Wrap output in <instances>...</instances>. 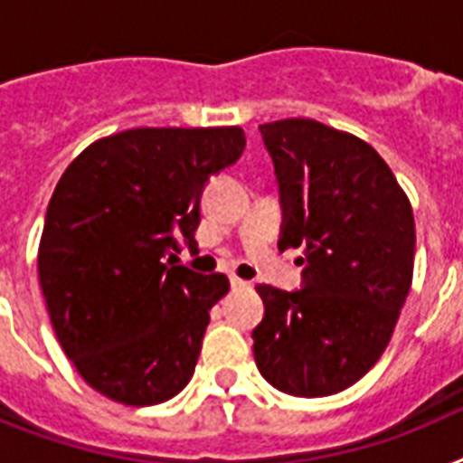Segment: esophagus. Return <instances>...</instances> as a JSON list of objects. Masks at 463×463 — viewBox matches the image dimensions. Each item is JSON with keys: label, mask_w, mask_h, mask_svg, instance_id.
Wrapping results in <instances>:
<instances>
[{"label": "esophagus", "mask_w": 463, "mask_h": 463, "mask_svg": "<svg viewBox=\"0 0 463 463\" xmlns=\"http://www.w3.org/2000/svg\"><path fill=\"white\" fill-rule=\"evenodd\" d=\"M231 286H232V290L252 288V283H250V281H242V279H235V276H231Z\"/></svg>", "instance_id": "1"}]
</instances>
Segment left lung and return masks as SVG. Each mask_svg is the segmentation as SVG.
Returning <instances> with one entry per match:
<instances>
[{
    "label": "left lung",
    "instance_id": "obj_1",
    "mask_svg": "<svg viewBox=\"0 0 463 463\" xmlns=\"http://www.w3.org/2000/svg\"><path fill=\"white\" fill-rule=\"evenodd\" d=\"M274 163L279 250L300 247V288L257 286L261 377L283 394L344 392L380 360L413 276L416 223L399 182L365 141L315 119L260 127Z\"/></svg>",
    "mask_w": 463,
    "mask_h": 463
}]
</instances>
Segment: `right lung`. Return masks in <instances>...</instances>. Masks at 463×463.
I'll use <instances>...</instances> for the list:
<instances>
[{
	"label": "right lung",
	"instance_id": "add662e5",
	"mask_svg": "<svg viewBox=\"0 0 463 463\" xmlns=\"http://www.w3.org/2000/svg\"><path fill=\"white\" fill-rule=\"evenodd\" d=\"M242 151L240 127L127 129L90 144L57 182L40 288L67 358L112 402L154 406L192 380L231 283L163 257L196 252L203 187Z\"/></svg>",
	"mask_w": 463,
	"mask_h": 463
}]
</instances>
